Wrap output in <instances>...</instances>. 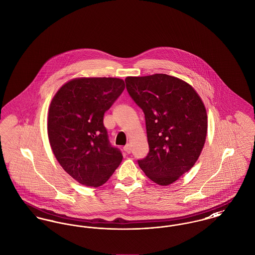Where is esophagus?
<instances>
[{"label":"esophagus","instance_id":"esophagus-1","mask_svg":"<svg viewBox=\"0 0 255 255\" xmlns=\"http://www.w3.org/2000/svg\"><path fill=\"white\" fill-rule=\"evenodd\" d=\"M124 150H125L127 153H130V152H131V147H130V145H129V144L126 145L125 148H124Z\"/></svg>","mask_w":255,"mask_h":255}]
</instances>
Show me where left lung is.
Wrapping results in <instances>:
<instances>
[{"instance_id":"8db88e82","label":"left lung","mask_w":255,"mask_h":255,"mask_svg":"<svg viewBox=\"0 0 255 255\" xmlns=\"http://www.w3.org/2000/svg\"><path fill=\"white\" fill-rule=\"evenodd\" d=\"M125 81L145 114L150 151L138 164L153 183L171 185L202 152L208 129L203 102L192 86L167 74L128 76Z\"/></svg>"}]
</instances>
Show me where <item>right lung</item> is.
Here are the masks:
<instances>
[{
    "instance_id": "add662e5",
    "label": "right lung",
    "mask_w": 255,
    "mask_h": 255,
    "mask_svg": "<svg viewBox=\"0 0 255 255\" xmlns=\"http://www.w3.org/2000/svg\"><path fill=\"white\" fill-rule=\"evenodd\" d=\"M124 89L120 78L79 77L65 83L52 99L47 122L52 152L83 186L101 187L123 160L109 144L103 116Z\"/></svg>"
}]
</instances>
